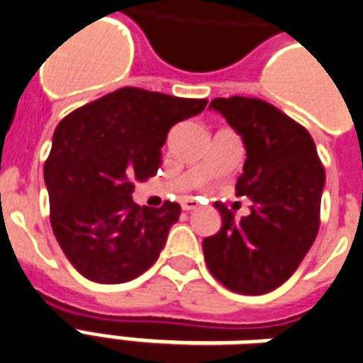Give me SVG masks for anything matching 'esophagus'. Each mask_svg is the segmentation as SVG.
<instances>
[{
	"label": "esophagus",
	"mask_w": 363,
	"mask_h": 363,
	"mask_svg": "<svg viewBox=\"0 0 363 363\" xmlns=\"http://www.w3.org/2000/svg\"><path fill=\"white\" fill-rule=\"evenodd\" d=\"M181 208L184 209V211H192V209L198 208V202H196L194 198H186V200H182Z\"/></svg>",
	"instance_id": "esophagus-1"
}]
</instances>
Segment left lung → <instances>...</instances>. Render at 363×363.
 <instances>
[{
	"label": "left lung",
	"instance_id": "left-lung-1",
	"mask_svg": "<svg viewBox=\"0 0 363 363\" xmlns=\"http://www.w3.org/2000/svg\"><path fill=\"white\" fill-rule=\"evenodd\" d=\"M246 147L236 196L252 200L240 221L217 202L221 230L203 238L211 275L229 291L265 294L296 271L319 230L325 169L310 133L289 115L256 98H216Z\"/></svg>",
	"mask_w": 363,
	"mask_h": 363
}]
</instances>
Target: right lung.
<instances>
[{"instance_id": "obj_1", "label": "right lung", "mask_w": 363, "mask_h": 363, "mask_svg": "<svg viewBox=\"0 0 363 363\" xmlns=\"http://www.w3.org/2000/svg\"><path fill=\"white\" fill-rule=\"evenodd\" d=\"M206 106L208 99L121 88L59 123L44 181L53 235L80 275L127 283L155 264L181 206L140 208L134 182L157 173L169 128Z\"/></svg>"}]
</instances>
